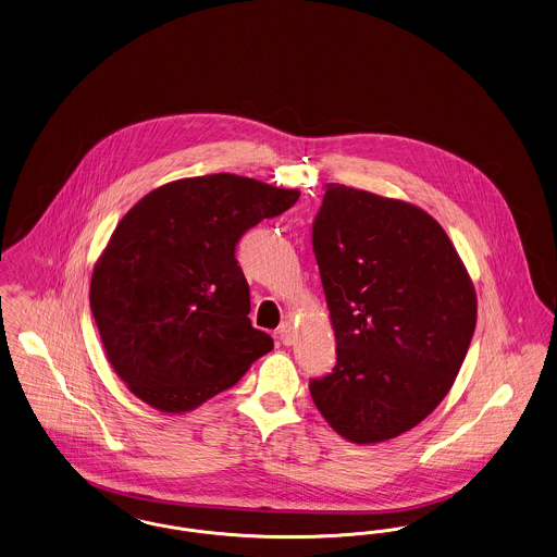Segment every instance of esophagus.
Masks as SVG:
<instances>
[{"label": "esophagus", "mask_w": 557, "mask_h": 557, "mask_svg": "<svg viewBox=\"0 0 557 557\" xmlns=\"http://www.w3.org/2000/svg\"><path fill=\"white\" fill-rule=\"evenodd\" d=\"M276 333H278V339H281L283 345H293V341H295V333H293V324H290V322L285 320V322L278 326V331H276Z\"/></svg>", "instance_id": "1"}]
</instances>
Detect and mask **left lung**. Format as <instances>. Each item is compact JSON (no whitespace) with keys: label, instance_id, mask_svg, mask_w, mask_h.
Here are the masks:
<instances>
[{"label":"left lung","instance_id":"8db88e82","mask_svg":"<svg viewBox=\"0 0 557 557\" xmlns=\"http://www.w3.org/2000/svg\"><path fill=\"white\" fill-rule=\"evenodd\" d=\"M337 341L310 381L343 438L368 445L420 424L454 385L476 326V290L443 226L408 201L326 185L312 228Z\"/></svg>","mask_w":557,"mask_h":557}]
</instances>
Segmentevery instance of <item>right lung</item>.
Here are the masks:
<instances>
[{
    "instance_id": "right-lung-1",
    "label": "right lung",
    "mask_w": 557,
    "mask_h": 557,
    "mask_svg": "<svg viewBox=\"0 0 557 557\" xmlns=\"http://www.w3.org/2000/svg\"><path fill=\"white\" fill-rule=\"evenodd\" d=\"M297 189L228 172L172 181L137 201L99 256L89 301L108 362L147 406L191 411L272 349L247 318L237 243Z\"/></svg>"
}]
</instances>
